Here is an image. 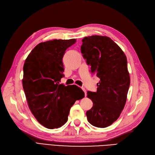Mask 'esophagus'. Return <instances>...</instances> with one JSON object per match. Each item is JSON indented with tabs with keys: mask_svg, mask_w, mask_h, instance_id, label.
Listing matches in <instances>:
<instances>
[{
	"mask_svg": "<svg viewBox=\"0 0 155 155\" xmlns=\"http://www.w3.org/2000/svg\"><path fill=\"white\" fill-rule=\"evenodd\" d=\"M82 90L84 91V94H85V96H86V90H85V88H82Z\"/></svg>",
	"mask_w": 155,
	"mask_h": 155,
	"instance_id": "esophagus-1",
	"label": "esophagus"
}]
</instances>
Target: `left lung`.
Returning a JSON list of instances; mask_svg holds the SVG:
<instances>
[{
    "label": "left lung",
    "mask_w": 155,
    "mask_h": 155,
    "mask_svg": "<svg viewBox=\"0 0 155 155\" xmlns=\"http://www.w3.org/2000/svg\"><path fill=\"white\" fill-rule=\"evenodd\" d=\"M81 52L91 65V72L100 79L97 92H88L93 106L86 112L88 121L97 128L115 122L124 107L130 84L127 58L113 40L105 36L84 37Z\"/></svg>",
    "instance_id": "1"
}]
</instances>
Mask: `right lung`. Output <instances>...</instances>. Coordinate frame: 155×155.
<instances>
[{"mask_svg":"<svg viewBox=\"0 0 155 155\" xmlns=\"http://www.w3.org/2000/svg\"><path fill=\"white\" fill-rule=\"evenodd\" d=\"M76 39L39 43L23 65V88L31 113L48 129L58 128L68 119L70 109L84 93L76 85L59 84L64 71L63 57Z\"/></svg>","mask_w":155,"mask_h":155,"instance_id":"right-lung-1","label":"right lung"}]
</instances>
